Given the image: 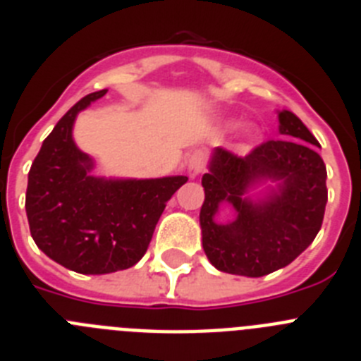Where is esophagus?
I'll return each mask as SVG.
<instances>
[{
    "label": "esophagus",
    "mask_w": 361,
    "mask_h": 361,
    "mask_svg": "<svg viewBox=\"0 0 361 361\" xmlns=\"http://www.w3.org/2000/svg\"><path fill=\"white\" fill-rule=\"evenodd\" d=\"M206 152L204 149H195V152L191 153L190 159H188V175L190 177H197L199 173H202L204 168H206Z\"/></svg>",
    "instance_id": "1"
}]
</instances>
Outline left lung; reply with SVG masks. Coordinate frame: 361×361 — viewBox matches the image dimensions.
<instances>
[{
    "mask_svg": "<svg viewBox=\"0 0 361 361\" xmlns=\"http://www.w3.org/2000/svg\"><path fill=\"white\" fill-rule=\"evenodd\" d=\"M279 119L282 139L255 146L244 157L216 148L209 173L202 177V247L224 273L257 279L286 267L314 240L324 222L327 170L314 148L318 141L293 111H280ZM260 178L282 180L279 193L260 203L242 200ZM222 200L238 209L231 225L212 220Z\"/></svg>",
    "mask_w": 361,
    "mask_h": 361,
    "instance_id": "left-lung-1",
    "label": "left lung"
}]
</instances>
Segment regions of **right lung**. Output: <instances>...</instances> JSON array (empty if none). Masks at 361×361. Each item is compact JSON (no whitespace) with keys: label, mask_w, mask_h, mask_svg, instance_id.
<instances>
[{"label":"right lung","mask_w":361,"mask_h":361,"mask_svg":"<svg viewBox=\"0 0 361 361\" xmlns=\"http://www.w3.org/2000/svg\"><path fill=\"white\" fill-rule=\"evenodd\" d=\"M106 90L73 104L43 141L28 171L30 235L41 251L81 275H104L135 266L155 226L188 177L104 180L72 141L75 116Z\"/></svg>","instance_id":"obj_1"}]
</instances>
